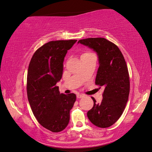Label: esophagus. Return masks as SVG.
<instances>
[{
  "label": "esophagus",
  "mask_w": 152,
  "mask_h": 152,
  "mask_svg": "<svg viewBox=\"0 0 152 152\" xmlns=\"http://www.w3.org/2000/svg\"><path fill=\"white\" fill-rule=\"evenodd\" d=\"M76 97H77V98H78V99H80V98H82L83 97H84V95L78 94L76 95Z\"/></svg>",
  "instance_id": "esophagus-1"
}]
</instances>
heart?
Masks as SVG:
<instances>
[{
	"mask_svg": "<svg viewBox=\"0 0 152 152\" xmlns=\"http://www.w3.org/2000/svg\"><path fill=\"white\" fill-rule=\"evenodd\" d=\"M88 54H91V53H84V54H83L82 55H88Z\"/></svg>",
	"mask_w": 152,
	"mask_h": 152,
	"instance_id": "heart-1",
	"label": "heart"
}]
</instances>
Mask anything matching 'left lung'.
<instances>
[{"label": "left lung", "mask_w": 152, "mask_h": 152, "mask_svg": "<svg viewBox=\"0 0 152 152\" xmlns=\"http://www.w3.org/2000/svg\"><path fill=\"white\" fill-rule=\"evenodd\" d=\"M81 43L97 53L99 66L96 84L104 88L101 103L94 101V107L87 116L92 124L99 128H107L118 121L129 99V74L126 61L120 49L105 38H87Z\"/></svg>", "instance_id": "8db88e82"}]
</instances>
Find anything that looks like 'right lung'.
I'll list each match as a JSON object with an SVG mask.
<instances>
[{
	"label": "right lung",
	"mask_w": 152,
	"mask_h": 152,
	"mask_svg": "<svg viewBox=\"0 0 152 152\" xmlns=\"http://www.w3.org/2000/svg\"><path fill=\"white\" fill-rule=\"evenodd\" d=\"M76 41H49L35 52L29 64L27 94L29 105L39 123L53 132H61L67 126L76 99L74 94H60L56 86L62 78L68 50Z\"/></svg>",
	"instance_id": "right-lung-1"
}]
</instances>
